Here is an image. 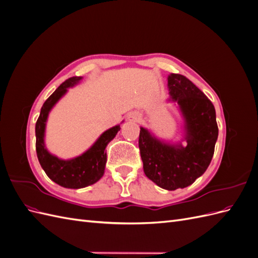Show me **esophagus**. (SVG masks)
Wrapping results in <instances>:
<instances>
[{
  "mask_svg": "<svg viewBox=\"0 0 258 258\" xmlns=\"http://www.w3.org/2000/svg\"><path fill=\"white\" fill-rule=\"evenodd\" d=\"M128 118L130 121H139L140 119H141V114H140L139 112H131L129 114Z\"/></svg>",
  "mask_w": 258,
  "mask_h": 258,
  "instance_id": "1",
  "label": "esophagus"
}]
</instances>
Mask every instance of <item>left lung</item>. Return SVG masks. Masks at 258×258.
Wrapping results in <instances>:
<instances>
[{
	"mask_svg": "<svg viewBox=\"0 0 258 258\" xmlns=\"http://www.w3.org/2000/svg\"><path fill=\"white\" fill-rule=\"evenodd\" d=\"M169 93L185 119L186 146L170 145L141 128L139 148L145 175L163 189L189 186L206 172L218 136L215 108L196 85L181 74L168 77Z\"/></svg>",
	"mask_w": 258,
	"mask_h": 258,
	"instance_id": "obj_1",
	"label": "left lung"
}]
</instances>
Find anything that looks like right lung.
<instances>
[{
  "label": "right lung",
  "instance_id": "1",
  "mask_svg": "<svg viewBox=\"0 0 258 258\" xmlns=\"http://www.w3.org/2000/svg\"><path fill=\"white\" fill-rule=\"evenodd\" d=\"M81 80L82 76H73L70 77L64 83H62L44 102L40 116H38L35 123L36 154L45 173L51 181L58 185L66 187V188L74 189L95 184L103 176L106 163V145L112 141L117 132L120 130L119 126H115L106 130L87 152L70 160L59 159L46 150L44 144V134L49 111L58 102V100L64 95L68 88L72 87Z\"/></svg>",
  "mask_w": 258,
  "mask_h": 258
}]
</instances>
